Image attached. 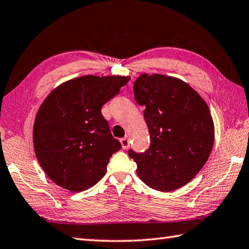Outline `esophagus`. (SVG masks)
Here are the masks:
<instances>
[{
    "mask_svg": "<svg viewBox=\"0 0 249 249\" xmlns=\"http://www.w3.org/2000/svg\"><path fill=\"white\" fill-rule=\"evenodd\" d=\"M120 143H121V146H123L124 149H128L129 146H130V141L128 138H124L120 140Z\"/></svg>",
    "mask_w": 249,
    "mask_h": 249,
    "instance_id": "obj_1",
    "label": "esophagus"
}]
</instances>
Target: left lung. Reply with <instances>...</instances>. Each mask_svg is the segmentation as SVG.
Segmentation results:
<instances>
[{
  "instance_id": "1",
  "label": "left lung",
  "mask_w": 249,
  "mask_h": 249,
  "mask_svg": "<svg viewBox=\"0 0 249 249\" xmlns=\"http://www.w3.org/2000/svg\"><path fill=\"white\" fill-rule=\"evenodd\" d=\"M134 99L144 105L150 146L145 153L130 149L140 178L160 191L178 189L199 173L214 145L210 108L181 79L142 74L134 82Z\"/></svg>"
}]
</instances>
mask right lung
I'll use <instances>...</instances> for the list:
<instances>
[{
  "instance_id": "right-lung-1",
  "label": "right lung",
  "mask_w": 249,
  "mask_h": 249,
  "mask_svg": "<svg viewBox=\"0 0 249 249\" xmlns=\"http://www.w3.org/2000/svg\"><path fill=\"white\" fill-rule=\"evenodd\" d=\"M130 76L86 75L53 89L37 110L33 126L36 158L54 184L84 191L106 173L121 148L101 108L117 95Z\"/></svg>"
}]
</instances>
